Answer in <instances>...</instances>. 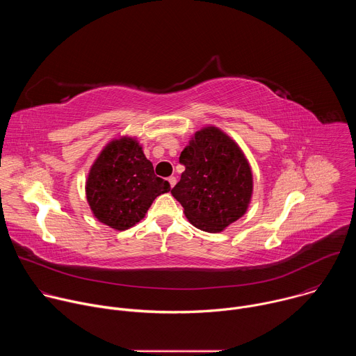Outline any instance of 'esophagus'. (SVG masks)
<instances>
[{
  "label": "esophagus",
  "mask_w": 356,
  "mask_h": 356,
  "mask_svg": "<svg viewBox=\"0 0 356 356\" xmlns=\"http://www.w3.org/2000/svg\"><path fill=\"white\" fill-rule=\"evenodd\" d=\"M168 181H169V184H170V187L173 188L175 187V184H176V177L175 176H170L169 179H168Z\"/></svg>",
  "instance_id": "1"
}]
</instances>
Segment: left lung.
<instances>
[{
  "instance_id": "8db88e82",
  "label": "left lung",
  "mask_w": 356,
  "mask_h": 356,
  "mask_svg": "<svg viewBox=\"0 0 356 356\" xmlns=\"http://www.w3.org/2000/svg\"><path fill=\"white\" fill-rule=\"evenodd\" d=\"M179 161L186 169L172 194L195 228L220 232L246 213L253 190L252 170L227 134L216 127L197 131Z\"/></svg>"
}]
</instances>
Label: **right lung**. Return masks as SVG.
Returning <instances> with one entry per match:
<instances>
[{"instance_id":"obj_1","label":"right lung","mask_w":356,"mask_h":356,"mask_svg":"<svg viewBox=\"0 0 356 356\" xmlns=\"http://www.w3.org/2000/svg\"><path fill=\"white\" fill-rule=\"evenodd\" d=\"M170 191L158 177L135 138L111 140L92 163L86 195L94 217L114 229L125 231L139 222L154 200Z\"/></svg>"}]
</instances>
